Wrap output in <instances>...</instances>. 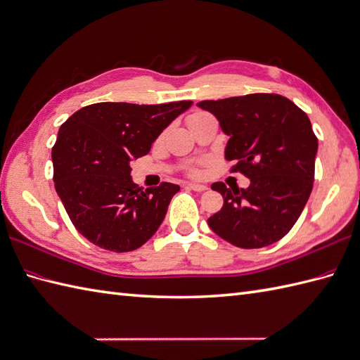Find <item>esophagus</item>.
Listing matches in <instances>:
<instances>
[{"instance_id":"1","label":"esophagus","mask_w":360,"mask_h":360,"mask_svg":"<svg viewBox=\"0 0 360 360\" xmlns=\"http://www.w3.org/2000/svg\"><path fill=\"white\" fill-rule=\"evenodd\" d=\"M187 187L190 190H195V191H204V190H207V186H204V184H195V182H188Z\"/></svg>"}]
</instances>
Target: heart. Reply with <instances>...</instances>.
Instances as JSON below:
<instances>
[{"mask_svg":"<svg viewBox=\"0 0 360 360\" xmlns=\"http://www.w3.org/2000/svg\"><path fill=\"white\" fill-rule=\"evenodd\" d=\"M198 116H202V115H200V113H196V115L191 116V120H193V118H198Z\"/></svg>","mask_w":360,"mask_h":360,"instance_id":"b5f03b06","label":"heart"}]
</instances>
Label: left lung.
Returning a JSON list of instances; mask_svg holds the SVG:
<instances>
[{"instance_id":"1","label":"left lung","mask_w":360,"mask_h":360,"mask_svg":"<svg viewBox=\"0 0 360 360\" xmlns=\"http://www.w3.org/2000/svg\"><path fill=\"white\" fill-rule=\"evenodd\" d=\"M229 136L225 160L231 172L250 179L247 188L230 190L222 182L224 205L208 218L210 229L240 248H261L282 239L299 219L314 181L317 138L305 112L288 98L252 94L200 101Z\"/></svg>"}]
</instances>
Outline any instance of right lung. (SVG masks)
Wrapping results in <instances>:
<instances>
[{"instance_id": "right-lung-1", "label": "right lung", "mask_w": 360, "mask_h": 360, "mask_svg": "<svg viewBox=\"0 0 360 360\" xmlns=\"http://www.w3.org/2000/svg\"><path fill=\"white\" fill-rule=\"evenodd\" d=\"M191 104L98 103L61 125L52 148L55 190L75 229L91 244L131 252L160 229L179 186L162 182L141 190L130 176V162L147 155Z\"/></svg>"}]
</instances>
